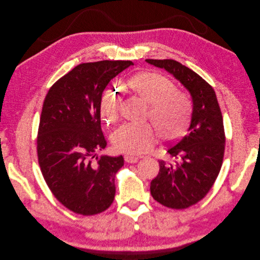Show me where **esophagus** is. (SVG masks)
Masks as SVG:
<instances>
[{"label": "esophagus", "instance_id": "1", "mask_svg": "<svg viewBox=\"0 0 260 260\" xmlns=\"http://www.w3.org/2000/svg\"><path fill=\"white\" fill-rule=\"evenodd\" d=\"M123 158H125L126 163H130V164L137 163L138 160H139V157L134 156V155H130V154H125V156H123Z\"/></svg>", "mask_w": 260, "mask_h": 260}]
</instances>
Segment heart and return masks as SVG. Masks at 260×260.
Masks as SVG:
<instances>
[{
	"mask_svg": "<svg viewBox=\"0 0 260 260\" xmlns=\"http://www.w3.org/2000/svg\"><path fill=\"white\" fill-rule=\"evenodd\" d=\"M126 85L149 105V117L160 137L165 140L181 137L188 125L192 111L191 101L186 93L176 90L170 79L153 72L139 73L129 78ZM120 105V90L107 89L100 103L103 117L108 121H114L118 117ZM157 130L147 122H126L114 131L112 143L118 151L130 154L144 153L156 142Z\"/></svg>",
	"mask_w": 260,
	"mask_h": 260,
	"instance_id": "obj_1",
	"label": "heart"
}]
</instances>
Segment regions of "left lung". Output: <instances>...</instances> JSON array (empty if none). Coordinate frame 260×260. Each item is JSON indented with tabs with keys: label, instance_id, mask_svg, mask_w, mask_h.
I'll use <instances>...</instances> for the list:
<instances>
[{
	"label": "left lung",
	"instance_id": "left-lung-1",
	"mask_svg": "<svg viewBox=\"0 0 260 260\" xmlns=\"http://www.w3.org/2000/svg\"><path fill=\"white\" fill-rule=\"evenodd\" d=\"M146 61L174 75L192 98L187 134L167 148L175 163L158 160V175L150 184L151 196L158 203L187 208L203 199L220 172L225 147L222 113L213 86L196 72L172 59Z\"/></svg>",
	"mask_w": 260,
	"mask_h": 260
}]
</instances>
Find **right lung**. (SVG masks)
<instances>
[{
    "label": "right lung",
    "instance_id": "add662e5",
    "mask_svg": "<svg viewBox=\"0 0 260 260\" xmlns=\"http://www.w3.org/2000/svg\"><path fill=\"white\" fill-rule=\"evenodd\" d=\"M132 61L81 63L58 79L42 107L37 152L42 176L56 199L70 211L105 212L115 196V175L123 157L102 155L107 146L101 126L104 90Z\"/></svg>",
    "mask_w": 260,
    "mask_h": 260
}]
</instances>
